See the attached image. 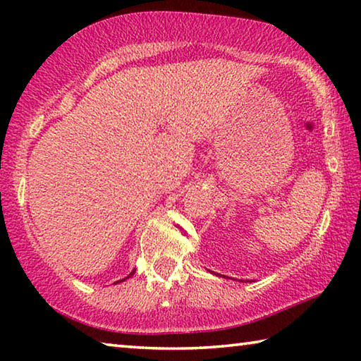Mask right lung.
Here are the masks:
<instances>
[{
	"label": "right lung",
	"instance_id": "obj_1",
	"mask_svg": "<svg viewBox=\"0 0 361 361\" xmlns=\"http://www.w3.org/2000/svg\"><path fill=\"white\" fill-rule=\"evenodd\" d=\"M130 276H132V274H130ZM124 280H126V279H124ZM121 282H122V280H121Z\"/></svg>",
	"mask_w": 361,
	"mask_h": 361
}]
</instances>
